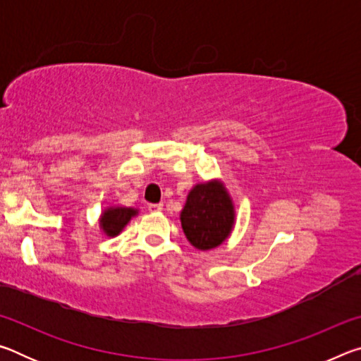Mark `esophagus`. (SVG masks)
<instances>
[{
    "mask_svg": "<svg viewBox=\"0 0 361 361\" xmlns=\"http://www.w3.org/2000/svg\"><path fill=\"white\" fill-rule=\"evenodd\" d=\"M148 210H149L151 213L162 212V204H149V205H148Z\"/></svg>",
    "mask_w": 361,
    "mask_h": 361,
    "instance_id": "esophagus-1",
    "label": "esophagus"
}]
</instances>
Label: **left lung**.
I'll return each instance as SVG.
<instances>
[{
  "label": "left lung",
  "instance_id": "left-lung-1",
  "mask_svg": "<svg viewBox=\"0 0 361 361\" xmlns=\"http://www.w3.org/2000/svg\"><path fill=\"white\" fill-rule=\"evenodd\" d=\"M181 228L194 248L212 250L228 239L235 223V210L228 189L219 180L195 185L180 213Z\"/></svg>",
  "mask_w": 361,
  "mask_h": 361
}]
</instances>
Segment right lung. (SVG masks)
I'll list each match as a JSON object with an SVG mask.
<instances>
[{
    "mask_svg": "<svg viewBox=\"0 0 361 361\" xmlns=\"http://www.w3.org/2000/svg\"><path fill=\"white\" fill-rule=\"evenodd\" d=\"M138 215V210L133 207H108L102 212L99 224L103 234L106 237H116L119 235L122 229L126 228L127 223L130 221L133 216Z\"/></svg>",
    "mask_w": 361,
    "mask_h": 361,
    "instance_id": "right-lung-1",
    "label": "right lung"
}]
</instances>
